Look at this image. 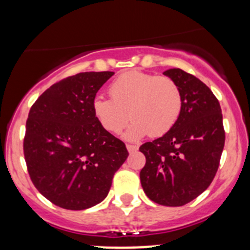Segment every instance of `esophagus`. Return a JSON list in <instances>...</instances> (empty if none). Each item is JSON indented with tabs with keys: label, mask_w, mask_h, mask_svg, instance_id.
Masks as SVG:
<instances>
[{
	"label": "esophagus",
	"mask_w": 250,
	"mask_h": 250,
	"mask_svg": "<svg viewBox=\"0 0 250 250\" xmlns=\"http://www.w3.org/2000/svg\"><path fill=\"white\" fill-rule=\"evenodd\" d=\"M126 148H127L128 153H135L138 150V146L136 144H126Z\"/></svg>",
	"instance_id": "esophagus-1"
}]
</instances>
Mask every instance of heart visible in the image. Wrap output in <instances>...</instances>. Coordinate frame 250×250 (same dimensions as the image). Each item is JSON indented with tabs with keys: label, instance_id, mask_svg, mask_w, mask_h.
I'll use <instances>...</instances> for the list:
<instances>
[{
	"label": "heart",
	"instance_id": "heart-1",
	"mask_svg": "<svg viewBox=\"0 0 250 250\" xmlns=\"http://www.w3.org/2000/svg\"><path fill=\"white\" fill-rule=\"evenodd\" d=\"M110 99L96 96L91 108L95 119L110 133L118 135L133 119L127 138L137 140L168 132L178 122L183 109V94L177 82L167 76L128 71L108 87Z\"/></svg>",
	"mask_w": 250,
	"mask_h": 250
}]
</instances>
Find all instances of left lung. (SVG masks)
<instances>
[{
  "instance_id": "1",
  "label": "left lung",
  "mask_w": 250,
  "mask_h": 250,
  "mask_svg": "<svg viewBox=\"0 0 250 250\" xmlns=\"http://www.w3.org/2000/svg\"><path fill=\"white\" fill-rule=\"evenodd\" d=\"M164 74L181 87L182 114L163 137L140 146L146 156L140 178L151 201L178 207L196 199L214 179L225 131L219 101L209 87L181 68Z\"/></svg>"
}]
</instances>
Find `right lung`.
<instances>
[{
    "label": "right lung",
    "mask_w": 250,
    "mask_h": 250,
    "mask_svg": "<svg viewBox=\"0 0 250 250\" xmlns=\"http://www.w3.org/2000/svg\"><path fill=\"white\" fill-rule=\"evenodd\" d=\"M114 72H82L45 90L31 107L24 137L27 172L54 205L82 210L104 201L128 156L99 124L91 104Z\"/></svg>",
    "instance_id": "obj_1"
}]
</instances>
